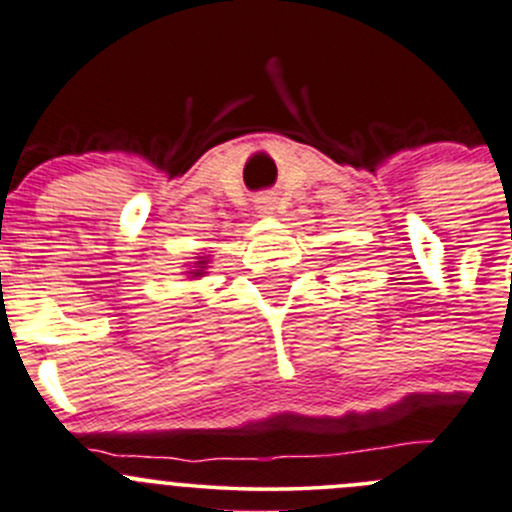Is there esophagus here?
<instances>
[{"mask_svg": "<svg viewBox=\"0 0 512 512\" xmlns=\"http://www.w3.org/2000/svg\"><path fill=\"white\" fill-rule=\"evenodd\" d=\"M273 209H276V206H273L271 196H261V199L256 201V211H258V214H261V216H271Z\"/></svg>", "mask_w": 512, "mask_h": 512, "instance_id": "esophagus-1", "label": "esophagus"}]
</instances>
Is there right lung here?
Listing matches in <instances>:
<instances>
[{
	"mask_svg": "<svg viewBox=\"0 0 512 512\" xmlns=\"http://www.w3.org/2000/svg\"><path fill=\"white\" fill-rule=\"evenodd\" d=\"M186 273H191V278L204 276V273H206V256H199V261L194 263V268H191V271H186Z\"/></svg>",
	"mask_w": 512,
	"mask_h": 512,
	"instance_id": "right-lung-1",
	"label": "right lung"
}]
</instances>
